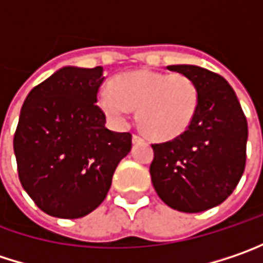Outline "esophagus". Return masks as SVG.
I'll list each match as a JSON object with an SVG mask.
<instances>
[{
    "label": "esophagus",
    "instance_id": "obj_1",
    "mask_svg": "<svg viewBox=\"0 0 263 263\" xmlns=\"http://www.w3.org/2000/svg\"><path fill=\"white\" fill-rule=\"evenodd\" d=\"M140 141H143V137L138 135V134H134L132 135V143H140Z\"/></svg>",
    "mask_w": 263,
    "mask_h": 263
}]
</instances>
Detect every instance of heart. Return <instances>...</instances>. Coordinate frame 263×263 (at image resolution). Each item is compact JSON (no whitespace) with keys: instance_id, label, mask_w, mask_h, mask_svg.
<instances>
[{"instance_id":"obj_1","label":"heart","mask_w":263,"mask_h":263,"mask_svg":"<svg viewBox=\"0 0 263 263\" xmlns=\"http://www.w3.org/2000/svg\"><path fill=\"white\" fill-rule=\"evenodd\" d=\"M97 101L116 125H123L132 108H138L140 128L150 138L166 141L191 126L199 92L184 74L141 70L122 74L111 85L102 86Z\"/></svg>"}]
</instances>
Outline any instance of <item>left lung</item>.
Here are the masks:
<instances>
[{"mask_svg": "<svg viewBox=\"0 0 263 263\" xmlns=\"http://www.w3.org/2000/svg\"><path fill=\"white\" fill-rule=\"evenodd\" d=\"M166 68L192 79L199 104L181 135L152 144V183L168 207L183 213L205 211L222 204L244 173L247 120L222 76L196 65Z\"/></svg>", "mask_w": 263, "mask_h": 263, "instance_id": "1", "label": "left lung"}]
</instances>
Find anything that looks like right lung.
<instances>
[{"label": "right lung", "instance_id": "1", "mask_svg": "<svg viewBox=\"0 0 263 263\" xmlns=\"http://www.w3.org/2000/svg\"><path fill=\"white\" fill-rule=\"evenodd\" d=\"M102 67H64L26 97L14 132L19 180L44 213L79 219L105 199L132 135L105 128Z\"/></svg>", "mask_w": 263, "mask_h": 263}]
</instances>
